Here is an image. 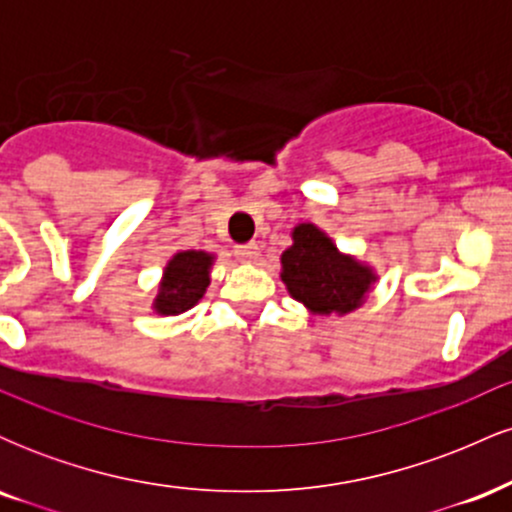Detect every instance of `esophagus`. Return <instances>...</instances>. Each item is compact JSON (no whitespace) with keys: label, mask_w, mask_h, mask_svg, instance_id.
Returning a JSON list of instances; mask_svg holds the SVG:
<instances>
[{"label":"esophagus","mask_w":512,"mask_h":512,"mask_svg":"<svg viewBox=\"0 0 512 512\" xmlns=\"http://www.w3.org/2000/svg\"><path fill=\"white\" fill-rule=\"evenodd\" d=\"M236 257L240 262H255L260 257V248L257 243H248V245H238L236 248Z\"/></svg>","instance_id":"esophagus-1"}]
</instances>
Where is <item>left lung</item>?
Instances as JSON below:
<instances>
[{"label":"left lung","mask_w":512,"mask_h":512,"mask_svg":"<svg viewBox=\"0 0 512 512\" xmlns=\"http://www.w3.org/2000/svg\"><path fill=\"white\" fill-rule=\"evenodd\" d=\"M293 243L281 252V281L310 315H346L368 301L380 274L373 264L342 252L315 223L291 228Z\"/></svg>","instance_id":"obj_1"}]
</instances>
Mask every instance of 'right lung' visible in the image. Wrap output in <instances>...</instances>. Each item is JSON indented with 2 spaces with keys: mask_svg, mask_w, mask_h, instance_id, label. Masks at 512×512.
Instances as JSON below:
<instances>
[{
  "mask_svg": "<svg viewBox=\"0 0 512 512\" xmlns=\"http://www.w3.org/2000/svg\"><path fill=\"white\" fill-rule=\"evenodd\" d=\"M216 255L207 250H178L163 267L151 310L161 317L187 313L202 301L211 284Z\"/></svg>",
  "mask_w": 512,
  "mask_h": 512,
  "instance_id": "1",
  "label": "right lung"
}]
</instances>
